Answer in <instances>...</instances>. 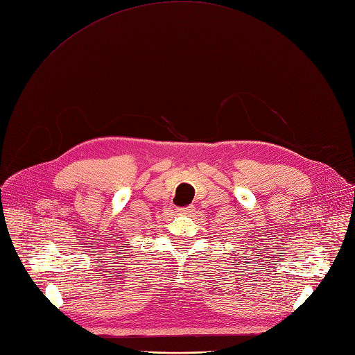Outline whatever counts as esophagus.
<instances>
[{
  "label": "esophagus",
  "instance_id": "esophagus-1",
  "mask_svg": "<svg viewBox=\"0 0 355 355\" xmlns=\"http://www.w3.org/2000/svg\"><path fill=\"white\" fill-rule=\"evenodd\" d=\"M178 212L179 214H192L193 212V207L189 205V207H184V208H178Z\"/></svg>",
  "mask_w": 355,
  "mask_h": 355
}]
</instances>
